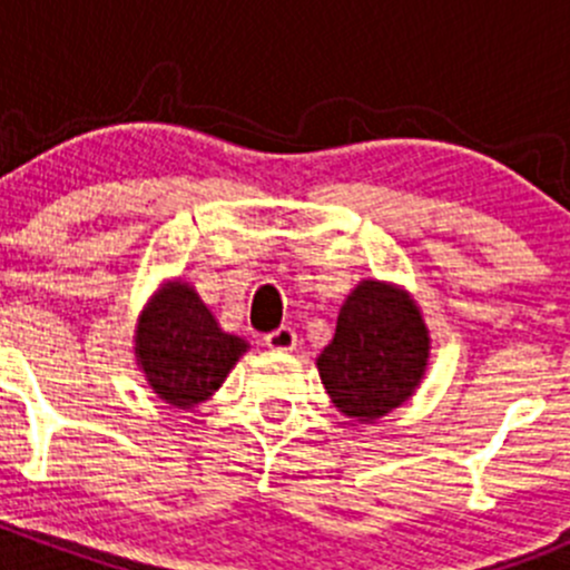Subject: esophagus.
<instances>
[{
    "label": "esophagus",
    "mask_w": 570,
    "mask_h": 570,
    "mask_svg": "<svg viewBox=\"0 0 570 570\" xmlns=\"http://www.w3.org/2000/svg\"><path fill=\"white\" fill-rule=\"evenodd\" d=\"M264 344L269 350H275V353H289V350L297 347V333L289 325H281L264 336Z\"/></svg>",
    "instance_id": "esophagus-1"
}]
</instances>
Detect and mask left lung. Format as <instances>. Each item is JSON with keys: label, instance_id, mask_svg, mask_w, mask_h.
<instances>
[{"label": "left lung", "instance_id": "obj_1", "mask_svg": "<svg viewBox=\"0 0 570 570\" xmlns=\"http://www.w3.org/2000/svg\"><path fill=\"white\" fill-rule=\"evenodd\" d=\"M428 358L430 333L411 295L370 278L344 301L317 370L344 416L375 422L416 392Z\"/></svg>", "mask_w": 570, "mask_h": 570}]
</instances>
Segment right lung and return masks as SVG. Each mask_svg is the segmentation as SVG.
I'll return each mask as SVG.
<instances>
[{
	"label": "right lung",
	"instance_id": "obj_1",
	"mask_svg": "<svg viewBox=\"0 0 570 570\" xmlns=\"http://www.w3.org/2000/svg\"><path fill=\"white\" fill-rule=\"evenodd\" d=\"M243 353L248 342L223 331L184 281L165 284L137 322V364L154 394L181 411L209 400Z\"/></svg>",
	"mask_w": 570,
	"mask_h": 570
}]
</instances>
